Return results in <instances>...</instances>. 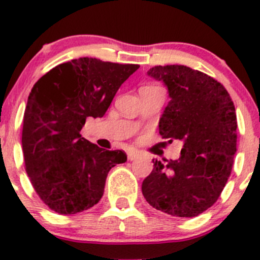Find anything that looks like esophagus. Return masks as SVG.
Segmentation results:
<instances>
[{"label": "esophagus", "instance_id": "esophagus-1", "mask_svg": "<svg viewBox=\"0 0 260 260\" xmlns=\"http://www.w3.org/2000/svg\"><path fill=\"white\" fill-rule=\"evenodd\" d=\"M127 156L129 161H133V159H136L138 157V152L136 151V149H129V151L127 152Z\"/></svg>", "mask_w": 260, "mask_h": 260}]
</instances>
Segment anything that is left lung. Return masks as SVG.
<instances>
[{
	"label": "left lung",
	"mask_w": 260,
	"mask_h": 260,
	"mask_svg": "<svg viewBox=\"0 0 260 260\" xmlns=\"http://www.w3.org/2000/svg\"><path fill=\"white\" fill-rule=\"evenodd\" d=\"M147 75L162 81L170 102L159 118L162 138L180 140L179 159H152L143 180L147 203L172 216L193 217L219 199L237 152V114L226 89L185 65L153 67Z\"/></svg>",
	"instance_id": "8db88e82"
}]
</instances>
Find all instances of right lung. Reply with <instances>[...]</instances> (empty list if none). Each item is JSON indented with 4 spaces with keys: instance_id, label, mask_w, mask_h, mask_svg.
I'll use <instances>...</instances> for the list:
<instances>
[{
    "instance_id": "right-lung-1",
    "label": "right lung",
    "mask_w": 260,
    "mask_h": 260,
    "mask_svg": "<svg viewBox=\"0 0 260 260\" xmlns=\"http://www.w3.org/2000/svg\"><path fill=\"white\" fill-rule=\"evenodd\" d=\"M140 65L79 57L52 68L31 89L23 115L22 151L36 193L51 210L70 215L99 203L122 151L81 137L88 117L102 118Z\"/></svg>"
}]
</instances>
